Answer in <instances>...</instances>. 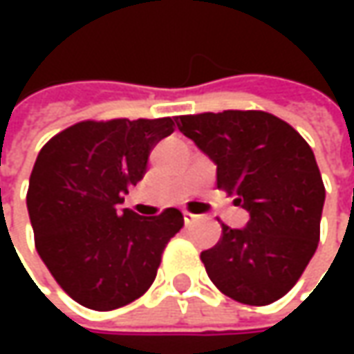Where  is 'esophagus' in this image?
Returning a JSON list of instances; mask_svg holds the SVG:
<instances>
[{
    "mask_svg": "<svg viewBox=\"0 0 354 354\" xmlns=\"http://www.w3.org/2000/svg\"><path fill=\"white\" fill-rule=\"evenodd\" d=\"M183 218H185V225L189 226V225H193V223L197 221L198 216H197V214H193V212L185 211V212H183Z\"/></svg>",
    "mask_w": 354,
    "mask_h": 354,
    "instance_id": "obj_1",
    "label": "esophagus"
}]
</instances>
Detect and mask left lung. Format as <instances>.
<instances>
[{
  "mask_svg": "<svg viewBox=\"0 0 354 354\" xmlns=\"http://www.w3.org/2000/svg\"><path fill=\"white\" fill-rule=\"evenodd\" d=\"M179 129L216 165V187L250 214L201 260L221 292L246 306L278 301L319 244L325 187L309 143L274 114L225 110L179 116Z\"/></svg>",
  "mask_w": 354,
  "mask_h": 354,
  "instance_id": "8db88e82",
  "label": "left lung"
}]
</instances>
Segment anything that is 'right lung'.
<instances>
[{"label": "right lung", "instance_id": "1", "mask_svg": "<svg viewBox=\"0 0 354 354\" xmlns=\"http://www.w3.org/2000/svg\"><path fill=\"white\" fill-rule=\"evenodd\" d=\"M177 118L78 122L50 138L29 179L27 211L35 248L76 304L110 311L149 290L183 214L120 211L142 181L147 157L173 133Z\"/></svg>", "mask_w": 354, "mask_h": 354}]
</instances>
